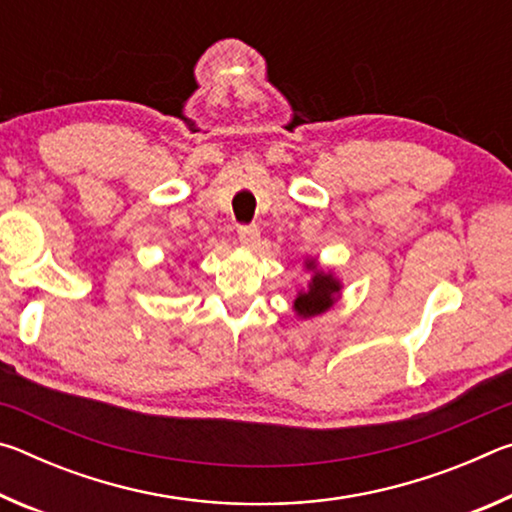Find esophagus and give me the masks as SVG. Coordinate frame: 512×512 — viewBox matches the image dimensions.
Instances as JSON below:
<instances>
[{"instance_id":"esophagus-1","label":"esophagus","mask_w":512,"mask_h":512,"mask_svg":"<svg viewBox=\"0 0 512 512\" xmlns=\"http://www.w3.org/2000/svg\"><path fill=\"white\" fill-rule=\"evenodd\" d=\"M239 241L244 244L246 248H255L257 241H259V228L255 223H248V225H239L237 230Z\"/></svg>"}]
</instances>
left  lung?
I'll list each match as a JSON object with an SVG mask.
<instances>
[{"mask_svg": "<svg viewBox=\"0 0 512 512\" xmlns=\"http://www.w3.org/2000/svg\"><path fill=\"white\" fill-rule=\"evenodd\" d=\"M309 266L314 268V262H309ZM336 293H339V282H336L332 275L316 271L314 277H311L309 289L298 293L293 307H296L300 316H316V314H320V311H325L329 305H332Z\"/></svg>", "mask_w": 512, "mask_h": 512, "instance_id": "left-lung-1", "label": "left lung"}]
</instances>
